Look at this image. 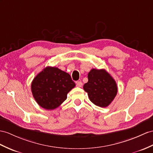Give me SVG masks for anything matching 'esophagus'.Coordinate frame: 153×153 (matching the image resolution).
<instances>
[{
  "label": "esophagus",
  "instance_id": "1",
  "mask_svg": "<svg viewBox=\"0 0 153 153\" xmlns=\"http://www.w3.org/2000/svg\"><path fill=\"white\" fill-rule=\"evenodd\" d=\"M76 87L81 88L82 86V82L81 81H78L76 82Z\"/></svg>",
  "mask_w": 153,
  "mask_h": 153
}]
</instances>
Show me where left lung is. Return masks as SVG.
<instances>
[{
  "label": "left lung",
  "mask_w": 153,
  "mask_h": 153,
  "mask_svg": "<svg viewBox=\"0 0 153 153\" xmlns=\"http://www.w3.org/2000/svg\"><path fill=\"white\" fill-rule=\"evenodd\" d=\"M88 82L83 88L89 100L100 107H106L112 102L117 93L116 82L105 69H92L89 72Z\"/></svg>",
  "instance_id": "1"
}]
</instances>
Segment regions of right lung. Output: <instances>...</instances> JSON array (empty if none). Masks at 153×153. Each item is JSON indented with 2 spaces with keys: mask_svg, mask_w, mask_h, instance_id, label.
<instances>
[{
  "mask_svg": "<svg viewBox=\"0 0 153 153\" xmlns=\"http://www.w3.org/2000/svg\"><path fill=\"white\" fill-rule=\"evenodd\" d=\"M74 86L69 74L48 66L33 79L31 89L33 98L41 107L54 110L65 101L67 95Z\"/></svg>",
  "mask_w": 153,
  "mask_h": 153,
  "instance_id": "1",
  "label": "right lung"
}]
</instances>
